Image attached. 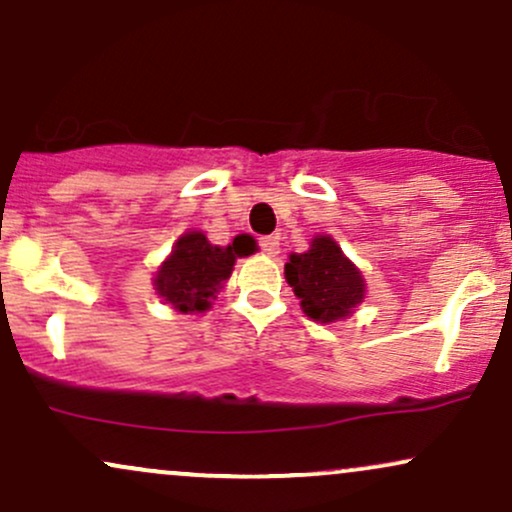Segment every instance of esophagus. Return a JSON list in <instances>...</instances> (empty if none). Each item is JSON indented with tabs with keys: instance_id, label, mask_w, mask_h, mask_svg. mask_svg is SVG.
Listing matches in <instances>:
<instances>
[{
	"instance_id": "esophagus-1",
	"label": "esophagus",
	"mask_w": 512,
	"mask_h": 512,
	"mask_svg": "<svg viewBox=\"0 0 512 512\" xmlns=\"http://www.w3.org/2000/svg\"><path fill=\"white\" fill-rule=\"evenodd\" d=\"M260 248L262 252H267L269 257H276L281 252V243H279V236H264L260 240Z\"/></svg>"
}]
</instances>
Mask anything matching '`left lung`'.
<instances>
[{"label": "left lung", "mask_w": 512, "mask_h": 512, "mask_svg": "<svg viewBox=\"0 0 512 512\" xmlns=\"http://www.w3.org/2000/svg\"><path fill=\"white\" fill-rule=\"evenodd\" d=\"M283 274L300 310L317 324L348 319L367 295L365 276L326 233L310 240V250L291 252Z\"/></svg>", "instance_id": "left-lung-1"}]
</instances>
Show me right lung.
I'll list each match as a JSON object with an SVG mask.
<instances>
[{
	"label": "right lung",
	"instance_id": "right-lung-1",
	"mask_svg": "<svg viewBox=\"0 0 512 512\" xmlns=\"http://www.w3.org/2000/svg\"><path fill=\"white\" fill-rule=\"evenodd\" d=\"M245 255L243 245L209 243L202 231L190 229L181 233L169 257L159 264L152 286L181 315H200L212 307L217 293L233 274V264Z\"/></svg>",
	"mask_w": 512,
	"mask_h": 512
}]
</instances>
